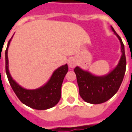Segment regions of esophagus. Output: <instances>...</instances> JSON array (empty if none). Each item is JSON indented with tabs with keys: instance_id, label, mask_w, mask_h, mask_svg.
I'll return each mask as SVG.
<instances>
[{
	"instance_id": "esophagus-1",
	"label": "esophagus",
	"mask_w": 132,
	"mask_h": 132,
	"mask_svg": "<svg viewBox=\"0 0 132 132\" xmlns=\"http://www.w3.org/2000/svg\"><path fill=\"white\" fill-rule=\"evenodd\" d=\"M76 61H75L73 59H71L69 61V67H71V68H74L75 66H76Z\"/></svg>"
}]
</instances>
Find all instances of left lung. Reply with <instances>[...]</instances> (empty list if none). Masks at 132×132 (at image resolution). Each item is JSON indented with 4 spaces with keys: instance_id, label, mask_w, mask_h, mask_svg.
Returning <instances> with one entry per match:
<instances>
[{
    "instance_id": "8db88e82",
    "label": "left lung",
    "mask_w": 132,
    "mask_h": 132,
    "mask_svg": "<svg viewBox=\"0 0 132 132\" xmlns=\"http://www.w3.org/2000/svg\"><path fill=\"white\" fill-rule=\"evenodd\" d=\"M111 27L121 43L122 53L115 69L103 76H94L90 72L83 71L78 66L74 69L79 88V94L83 100L88 103L100 104L110 99L118 91L125 76L127 65L125 46L121 37L113 27Z\"/></svg>"
}]
</instances>
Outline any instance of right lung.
<instances>
[{
	"mask_svg": "<svg viewBox=\"0 0 132 132\" xmlns=\"http://www.w3.org/2000/svg\"><path fill=\"white\" fill-rule=\"evenodd\" d=\"M10 39L5 50V71L13 91L23 104L35 110H47L57 104L61 98V90L63 78L68 72L67 64L58 68L44 86L35 90H27L18 85L11 77L8 69L7 50Z\"/></svg>",
	"mask_w": 132,
	"mask_h": 132,
	"instance_id": "obj_1",
	"label": "right lung"
}]
</instances>
